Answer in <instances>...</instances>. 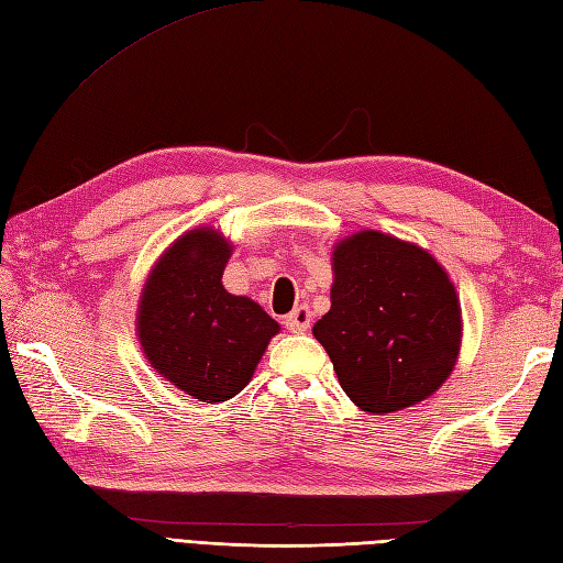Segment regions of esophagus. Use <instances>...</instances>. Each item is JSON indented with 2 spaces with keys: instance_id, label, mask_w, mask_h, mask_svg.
<instances>
[{
  "instance_id": "esophagus-1",
  "label": "esophagus",
  "mask_w": 563,
  "mask_h": 563,
  "mask_svg": "<svg viewBox=\"0 0 563 563\" xmlns=\"http://www.w3.org/2000/svg\"><path fill=\"white\" fill-rule=\"evenodd\" d=\"M285 328L290 330V333H305V330L311 325V311L309 307H297L290 313L285 316Z\"/></svg>"
}]
</instances>
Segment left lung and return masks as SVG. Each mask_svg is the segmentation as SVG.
Masks as SVG:
<instances>
[{
    "mask_svg": "<svg viewBox=\"0 0 563 563\" xmlns=\"http://www.w3.org/2000/svg\"><path fill=\"white\" fill-rule=\"evenodd\" d=\"M330 311L316 321L342 390L358 409L416 405L450 376L461 309L442 266L416 244L366 230L333 252Z\"/></svg>",
    "mask_w": 563,
    "mask_h": 563,
    "instance_id": "left-lung-1",
    "label": "left lung"
}]
</instances>
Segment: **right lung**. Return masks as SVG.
I'll use <instances>...</instances> for the list:
<instances>
[{"instance_id": "right-lung-1", "label": "right lung", "mask_w": 563, "mask_h": 563, "mask_svg": "<svg viewBox=\"0 0 563 563\" xmlns=\"http://www.w3.org/2000/svg\"><path fill=\"white\" fill-rule=\"evenodd\" d=\"M230 244L209 228L183 235L144 285L137 335L152 366L199 401H225L250 383L278 323L221 283Z\"/></svg>"}]
</instances>
